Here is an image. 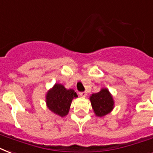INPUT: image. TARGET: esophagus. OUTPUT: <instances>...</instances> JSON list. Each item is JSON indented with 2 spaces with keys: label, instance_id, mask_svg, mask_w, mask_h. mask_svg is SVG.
I'll use <instances>...</instances> for the list:
<instances>
[{
  "label": "esophagus",
  "instance_id": "1",
  "mask_svg": "<svg viewBox=\"0 0 153 153\" xmlns=\"http://www.w3.org/2000/svg\"><path fill=\"white\" fill-rule=\"evenodd\" d=\"M79 94H80V96H82V97H86V96L87 95V93H86V91H84V92H80Z\"/></svg>",
  "mask_w": 153,
  "mask_h": 153
}]
</instances>
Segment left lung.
<instances>
[{"label": "left lung", "mask_w": 153, "mask_h": 153, "mask_svg": "<svg viewBox=\"0 0 153 153\" xmlns=\"http://www.w3.org/2000/svg\"><path fill=\"white\" fill-rule=\"evenodd\" d=\"M91 105L96 116L103 117L109 114L114 107V102L108 89H102L90 97Z\"/></svg>", "instance_id": "8db88e82"}]
</instances>
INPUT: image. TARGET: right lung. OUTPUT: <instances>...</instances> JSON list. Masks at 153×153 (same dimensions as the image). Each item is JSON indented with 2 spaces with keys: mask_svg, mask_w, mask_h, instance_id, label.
<instances>
[{
  "mask_svg": "<svg viewBox=\"0 0 153 153\" xmlns=\"http://www.w3.org/2000/svg\"><path fill=\"white\" fill-rule=\"evenodd\" d=\"M78 98L74 90H67L62 84L56 83L46 94L47 106L54 114L65 117L69 113L72 100Z\"/></svg>",
  "mask_w": 153,
  "mask_h": 153,
  "instance_id": "1",
  "label": "right lung"
}]
</instances>
